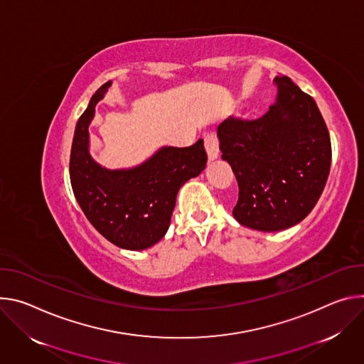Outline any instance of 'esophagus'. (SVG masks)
Wrapping results in <instances>:
<instances>
[{
    "label": "esophagus",
    "mask_w": 364,
    "mask_h": 364,
    "mask_svg": "<svg viewBox=\"0 0 364 364\" xmlns=\"http://www.w3.org/2000/svg\"><path fill=\"white\" fill-rule=\"evenodd\" d=\"M204 144H205V150L208 154L210 160H215L220 156V143L215 134H207L204 139Z\"/></svg>",
    "instance_id": "obj_1"
}]
</instances>
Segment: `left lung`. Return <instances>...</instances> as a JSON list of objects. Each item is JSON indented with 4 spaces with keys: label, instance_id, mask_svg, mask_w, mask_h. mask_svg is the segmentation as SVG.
I'll use <instances>...</instances> for the list:
<instances>
[{
    "label": "left lung",
    "instance_id": "8db88e82",
    "mask_svg": "<svg viewBox=\"0 0 364 364\" xmlns=\"http://www.w3.org/2000/svg\"><path fill=\"white\" fill-rule=\"evenodd\" d=\"M276 102L257 119L230 117L218 126L220 150L238 183L234 218L259 231L301 223L324 191L331 140L315 101L279 75Z\"/></svg>",
    "mask_w": 364,
    "mask_h": 364
}]
</instances>
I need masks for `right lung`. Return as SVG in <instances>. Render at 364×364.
I'll use <instances>...</instances> for the list:
<instances>
[{"instance_id":"right-lung-1","label":"right lung","mask_w":364,"mask_h":364,"mask_svg":"<svg viewBox=\"0 0 364 364\" xmlns=\"http://www.w3.org/2000/svg\"><path fill=\"white\" fill-rule=\"evenodd\" d=\"M111 80L92 95L79 117L70 150V185L80 210L95 230L112 245L143 250L166 234L181 186L205 169L204 141L189 147H161L144 164L109 171L90 154L88 127L95 105Z\"/></svg>"}]
</instances>
